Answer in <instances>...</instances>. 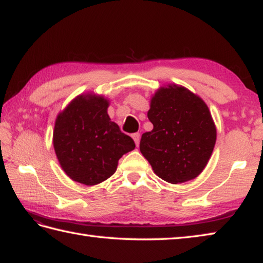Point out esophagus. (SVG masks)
I'll return each mask as SVG.
<instances>
[{"label":"esophagus","instance_id":"esophagus-1","mask_svg":"<svg viewBox=\"0 0 263 263\" xmlns=\"http://www.w3.org/2000/svg\"><path fill=\"white\" fill-rule=\"evenodd\" d=\"M132 138H133V140H135L136 145L139 146V142H140V133H133Z\"/></svg>","mask_w":263,"mask_h":263}]
</instances>
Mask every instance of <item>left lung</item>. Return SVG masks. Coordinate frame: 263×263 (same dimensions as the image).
<instances>
[{
    "mask_svg": "<svg viewBox=\"0 0 263 263\" xmlns=\"http://www.w3.org/2000/svg\"><path fill=\"white\" fill-rule=\"evenodd\" d=\"M147 117L153 130L142 133L139 147L153 172L173 184L196 179L217 139L205 102L185 87L169 83L152 96Z\"/></svg>",
    "mask_w": 263,
    "mask_h": 263,
    "instance_id": "left-lung-1",
    "label": "left lung"
}]
</instances>
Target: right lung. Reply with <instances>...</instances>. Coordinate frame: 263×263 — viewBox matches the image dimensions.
<instances>
[{
	"label": "right lung",
	"instance_id": "right-lung-1",
	"mask_svg": "<svg viewBox=\"0 0 263 263\" xmlns=\"http://www.w3.org/2000/svg\"><path fill=\"white\" fill-rule=\"evenodd\" d=\"M110 102L94 92L81 94L57 116L53 147L69 179L95 185L115 174L118 160L135 149L131 137L108 115Z\"/></svg>",
	"mask_w": 263,
	"mask_h": 263
}]
</instances>
